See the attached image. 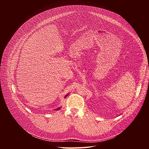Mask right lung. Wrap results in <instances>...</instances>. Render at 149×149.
I'll return each instance as SVG.
<instances>
[{
	"mask_svg": "<svg viewBox=\"0 0 149 149\" xmlns=\"http://www.w3.org/2000/svg\"><path fill=\"white\" fill-rule=\"evenodd\" d=\"M69 94H67L65 96V97L64 98H66L67 96H68V95ZM60 109H61V107H59V108H58V109H55V110H60Z\"/></svg>",
	"mask_w": 149,
	"mask_h": 149,
	"instance_id": "obj_1",
	"label": "right lung"
}]
</instances>
